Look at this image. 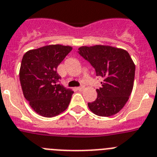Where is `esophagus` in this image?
Listing matches in <instances>:
<instances>
[{
    "label": "esophagus",
    "mask_w": 157,
    "mask_h": 157,
    "mask_svg": "<svg viewBox=\"0 0 157 157\" xmlns=\"http://www.w3.org/2000/svg\"><path fill=\"white\" fill-rule=\"evenodd\" d=\"M84 89V86H81V87H79V88H77V90H78V91H83Z\"/></svg>",
    "instance_id": "34e87169"
}]
</instances>
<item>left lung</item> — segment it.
Wrapping results in <instances>:
<instances>
[{
  "instance_id": "8db88e82",
  "label": "left lung",
  "mask_w": 157,
  "mask_h": 157,
  "mask_svg": "<svg viewBox=\"0 0 157 157\" xmlns=\"http://www.w3.org/2000/svg\"><path fill=\"white\" fill-rule=\"evenodd\" d=\"M78 53L103 79L101 88L96 89V99L88 103L90 111L103 117L119 112L131 94L135 76V65L129 53L104 45L80 46Z\"/></svg>"
}]
</instances>
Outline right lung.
<instances>
[{
    "label": "right lung",
    "instance_id": "add662e5",
    "mask_svg": "<svg viewBox=\"0 0 157 157\" xmlns=\"http://www.w3.org/2000/svg\"><path fill=\"white\" fill-rule=\"evenodd\" d=\"M73 47L47 45L24 54L20 69L22 91L31 107L41 116L51 118L65 111L73 91L58 84L57 68Z\"/></svg>",
    "mask_w": 157,
    "mask_h": 157
}]
</instances>
